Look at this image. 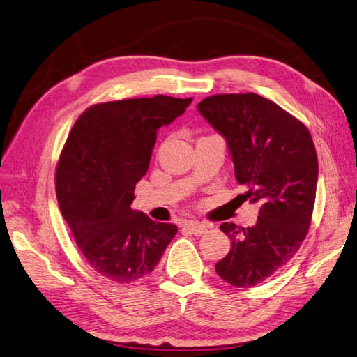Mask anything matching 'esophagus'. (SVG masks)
<instances>
[{"label":"esophagus","instance_id":"esophagus-1","mask_svg":"<svg viewBox=\"0 0 357 357\" xmlns=\"http://www.w3.org/2000/svg\"><path fill=\"white\" fill-rule=\"evenodd\" d=\"M189 232L191 234H194L195 236H202V235H204L206 232H208V226L206 225H202V223H186V226H185Z\"/></svg>","mask_w":357,"mask_h":357}]
</instances>
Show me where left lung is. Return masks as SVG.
Listing matches in <instances>:
<instances>
[{"instance_id":"obj_1","label":"left lung","mask_w":357,"mask_h":357,"mask_svg":"<svg viewBox=\"0 0 357 357\" xmlns=\"http://www.w3.org/2000/svg\"><path fill=\"white\" fill-rule=\"evenodd\" d=\"M200 114L227 142L244 200L259 204L257 225L220 226L231 250L215 264L221 280L253 287L286 266L303 244L316 199L318 155L295 116L255 93L213 94Z\"/></svg>"}]
</instances>
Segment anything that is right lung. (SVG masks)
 Returning <instances> with one entry per match:
<instances>
[{
	"instance_id": "1",
	"label": "right lung",
	"mask_w": 357,
	"mask_h": 357,
	"mask_svg": "<svg viewBox=\"0 0 357 357\" xmlns=\"http://www.w3.org/2000/svg\"><path fill=\"white\" fill-rule=\"evenodd\" d=\"M192 98L123 99L79 116L56 166V197L79 250L119 284L151 273L177 226L131 209L134 188L151 160L157 130L185 113Z\"/></svg>"
}]
</instances>
